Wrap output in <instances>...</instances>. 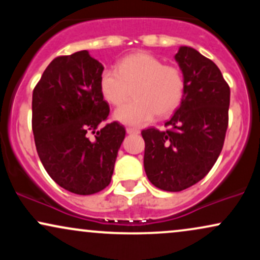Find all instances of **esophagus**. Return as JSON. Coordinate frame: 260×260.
Here are the masks:
<instances>
[{
    "mask_svg": "<svg viewBox=\"0 0 260 260\" xmlns=\"http://www.w3.org/2000/svg\"><path fill=\"white\" fill-rule=\"evenodd\" d=\"M126 132L128 134H139V129H137V128H132V127H128L126 129Z\"/></svg>",
    "mask_w": 260,
    "mask_h": 260,
    "instance_id": "34e87169",
    "label": "esophagus"
}]
</instances>
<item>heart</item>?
I'll use <instances>...</instances> for the list:
<instances>
[{
    "instance_id": "heart-1",
    "label": "heart",
    "mask_w": 260,
    "mask_h": 260,
    "mask_svg": "<svg viewBox=\"0 0 260 260\" xmlns=\"http://www.w3.org/2000/svg\"><path fill=\"white\" fill-rule=\"evenodd\" d=\"M115 118L129 126H144L155 117H165L177 109L184 90L181 71L147 52L124 56L116 70H105L100 76V91L113 106H121Z\"/></svg>"
}]
</instances>
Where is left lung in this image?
<instances>
[{"mask_svg": "<svg viewBox=\"0 0 260 260\" xmlns=\"http://www.w3.org/2000/svg\"><path fill=\"white\" fill-rule=\"evenodd\" d=\"M175 59L184 80L181 105L166 131H142L145 174L168 192L186 189L208 175L222 150L230 106V86L211 59L188 46H181Z\"/></svg>", "mask_w": 260, "mask_h": 260, "instance_id": "obj_1", "label": "left lung"}]
</instances>
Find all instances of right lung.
<instances>
[{"label":"right lung","instance_id":"right-lung-1","mask_svg":"<svg viewBox=\"0 0 260 260\" xmlns=\"http://www.w3.org/2000/svg\"><path fill=\"white\" fill-rule=\"evenodd\" d=\"M103 71L86 50L58 56L32 91L31 127L39 157L58 186L80 196L109 186L126 136L118 122L103 126L110 112L100 91Z\"/></svg>","mask_w":260,"mask_h":260}]
</instances>
